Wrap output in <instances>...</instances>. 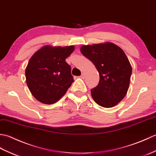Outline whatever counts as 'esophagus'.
I'll return each mask as SVG.
<instances>
[{"mask_svg":"<svg viewBox=\"0 0 156 156\" xmlns=\"http://www.w3.org/2000/svg\"><path fill=\"white\" fill-rule=\"evenodd\" d=\"M85 77V73H82L81 75L80 76V77H81V79H84Z\"/></svg>","mask_w":156,"mask_h":156,"instance_id":"obj_1","label":"esophagus"}]
</instances>
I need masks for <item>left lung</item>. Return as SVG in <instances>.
Wrapping results in <instances>:
<instances>
[{"mask_svg":"<svg viewBox=\"0 0 156 156\" xmlns=\"http://www.w3.org/2000/svg\"><path fill=\"white\" fill-rule=\"evenodd\" d=\"M80 51L94 64L99 74L98 85L91 90L93 100L106 108L117 105L127 94L132 73L124 51L110 42L83 45Z\"/></svg>","mask_w":156,"mask_h":156,"instance_id":"8db88e82","label":"left lung"}]
</instances>
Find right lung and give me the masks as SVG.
I'll list each match as a JSON object with an SVG mask.
<instances>
[{
	"instance_id": "add662e5",
	"label": "right lung",
	"mask_w": 156,
	"mask_h": 156,
	"mask_svg": "<svg viewBox=\"0 0 156 156\" xmlns=\"http://www.w3.org/2000/svg\"><path fill=\"white\" fill-rule=\"evenodd\" d=\"M75 50L73 45L41 47L30 57L25 69L31 94L44 104L58 101L74 81L71 67L65 59Z\"/></svg>"
}]
</instances>
